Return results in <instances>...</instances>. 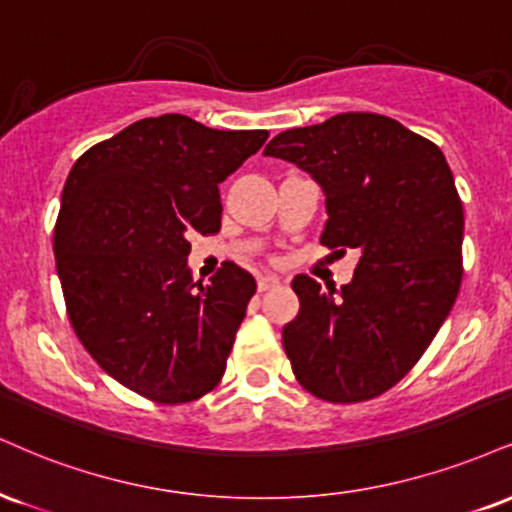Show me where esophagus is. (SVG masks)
<instances>
[{
  "label": "esophagus",
  "instance_id": "obj_1",
  "mask_svg": "<svg viewBox=\"0 0 512 512\" xmlns=\"http://www.w3.org/2000/svg\"><path fill=\"white\" fill-rule=\"evenodd\" d=\"M279 279H276V276H272V274H264V276H260V279H257V291L260 293H264V291H272V288H276L279 286Z\"/></svg>",
  "mask_w": 512,
  "mask_h": 512
}]
</instances>
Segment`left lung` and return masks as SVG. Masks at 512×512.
<instances>
[{
    "label": "left lung",
    "instance_id": "8db88e82",
    "mask_svg": "<svg viewBox=\"0 0 512 512\" xmlns=\"http://www.w3.org/2000/svg\"><path fill=\"white\" fill-rule=\"evenodd\" d=\"M264 155L322 186V245L360 250L338 295L293 279L300 312L283 326V350L295 379L329 403L377 398L417 365L458 298L465 217L451 166L432 140L369 112L283 131Z\"/></svg>",
    "mask_w": 512,
    "mask_h": 512
}]
</instances>
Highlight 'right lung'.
Returning a JSON list of instances; mask_svg holds the SVG:
<instances>
[{
    "label": "right lung",
    "mask_w": 512,
    "mask_h": 512,
    "mask_svg": "<svg viewBox=\"0 0 512 512\" xmlns=\"http://www.w3.org/2000/svg\"><path fill=\"white\" fill-rule=\"evenodd\" d=\"M267 138L164 114L92 145L66 178L54 257L71 326L147 400L190 403L224 377L257 283L233 262L195 283L190 236L219 233V183Z\"/></svg>",
    "instance_id": "1"
}]
</instances>
